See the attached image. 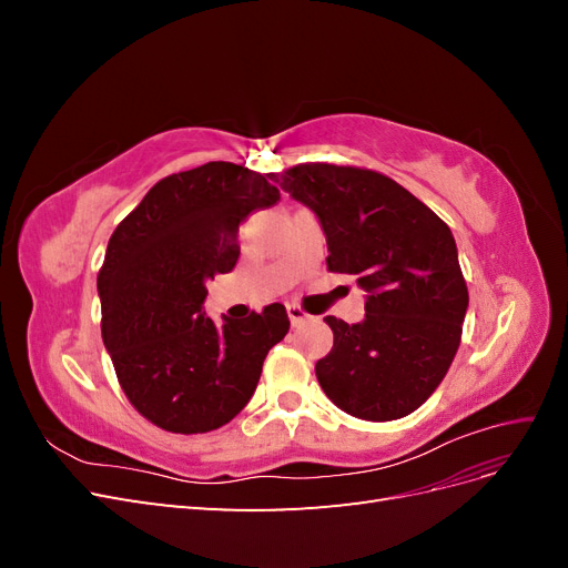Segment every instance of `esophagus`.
I'll use <instances>...</instances> for the list:
<instances>
[{"mask_svg": "<svg viewBox=\"0 0 568 568\" xmlns=\"http://www.w3.org/2000/svg\"><path fill=\"white\" fill-rule=\"evenodd\" d=\"M286 313H288V320H291V324H294V326H298L301 322H305V320H307V315L301 311L298 305H288V307H286Z\"/></svg>", "mask_w": 568, "mask_h": 568, "instance_id": "1", "label": "esophagus"}]
</instances>
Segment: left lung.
I'll list each match as a JSON object with an SVG mask.
<instances>
[{
  "label": "left lung",
  "instance_id": "obj_1",
  "mask_svg": "<svg viewBox=\"0 0 568 568\" xmlns=\"http://www.w3.org/2000/svg\"><path fill=\"white\" fill-rule=\"evenodd\" d=\"M270 180L317 215L326 267L365 291V320L324 317L334 348L315 374L326 398L367 422L415 412L448 374L469 307L450 227L374 170L303 163Z\"/></svg>",
  "mask_w": 568,
  "mask_h": 568
}]
</instances>
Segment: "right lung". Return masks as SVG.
<instances>
[{"label": "right lung", "mask_w": 568, "mask_h": 568, "mask_svg": "<svg viewBox=\"0 0 568 568\" xmlns=\"http://www.w3.org/2000/svg\"><path fill=\"white\" fill-rule=\"evenodd\" d=\"M280 201L261 173L213 161L153 184L109 239L97 288L101 336L134 409L173 434L232 422L288 332L286 307L215 326L205 282L239 261V225Z\"/></svg>", "instance_id": "right-lung-1"}]
</instances>
